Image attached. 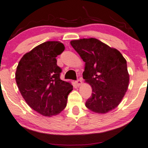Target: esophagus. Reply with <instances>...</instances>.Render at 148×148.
Wrapping results in <instances>:
<instances>
[{
  "label": "esophagus",
  "instance_id": "34e87169",
  "mask_svg": "<svg viewBox=\"0 0 148 148\" xmlns=\"http://www.w3.org/2000/svg\"><path fill=\"white\" fill-rule=\"evenodd\" d=\"M76 84H77V86H80V85L82 84V79H78L76 81Z\"/></svg>",
  "mask_w": 148,
  "mask_h": 148
}]
</instances>
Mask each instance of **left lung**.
Returning a JSON list of instances; mask_svg holds the SVG:
<instances>
[{"instance_id": "obj_1", "label": "left lung", "mask_w": 148, "mask_h": 148, "mask_svg": "<svg viewBox=\"0 0 148 148\" xmlns=\"http://www.w3.org/2000/svg\"><path fill=\"white\" fill-rule=\"evenodd\" d=\"M85 62L83 78L92 86L86 107L96 113H107L118 106L129 84L127 62L118 50L95 38L70 42Z\"/></svg>"}]
</instances>
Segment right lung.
I'll use <instances>...</instances> for the list:
<instances>
[{
    "mask_svg": "<svg viewBox=\"0 0 148 148\" xmlns=\"http://www.w3.org/2000/svg\"><path fill=\"white\" fill-rule=\"evenodd\" d=\"M59 41H46L23 55L16 71V81L30 107L44 116L55 115L66 106L73 89L60 79L62 69L56 57L64 51Z\"/></svg>",
    "mask_w": 148,
    "mask_h": 148,
    "instance_id": "right-lung-1",
    "label": "right lung"
}]
</instances>
